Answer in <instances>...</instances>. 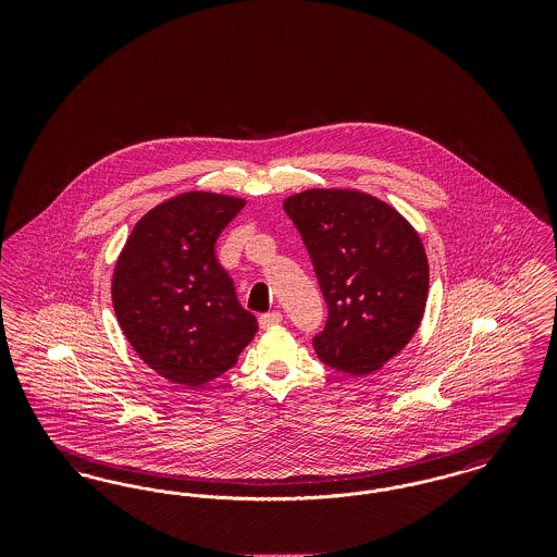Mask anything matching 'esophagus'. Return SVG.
<instances>
[{
	"label": "esophagus",
	"instance_id": "obj_1",
	"mask_svg": "<svg viewBox=\"0 0 557 557\" xmlns=\"http://www.w3.org/2000/svg\"><path fill=\"white\" fill-rule=\"evenodd\" d=\"M277 323H282V313H280V311H271V313H265V315L259 318V325H261L263 330L271 327V325H277Z\"/></svg>",
	"mask_w": 557,
	"mask_h": 557
}]
</instances>
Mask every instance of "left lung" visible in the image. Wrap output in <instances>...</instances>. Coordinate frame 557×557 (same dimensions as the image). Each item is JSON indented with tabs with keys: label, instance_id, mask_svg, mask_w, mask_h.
I'll return each mask as SVG.
<instances>
[{
	"label": "left lung",
	"instance_id": "obj_1",
	"mask_svg": "<svg viewBox=\"0 0 557 557\" xmlns=\"http://www.w3.org/2000/svg\"><path fill=\"white\" fill-rule=\"evenodd\" d=\"M327 305L319 359L368 375L398 355L424 318L428 259L411 223L357 189H307L284 200Z\"/></svg>",
	"mask_w": 557,
	"mask_h": 557
}]
</instances>
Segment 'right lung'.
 Returning a JSON list of instances; mask_svg holds the SVG:
<instances>
[{
  "instance_id": "add662e5",
  "label": "right lung",
  "mask_w": 557,
  "mask_h": 557,
  "mask_svg": "<svg viewBox=\"0 0 557 557\" xmlns=\"http://www.w3.org/2000/svg\"><path fill=\"white\" fill-rule=\"evenodd\" d=\"M244 205L225 194H180L135 223L116 259L119 325L141 361L173 384L196 388L219 377L259 330L214 257V242Z\"/></svg>"
}]
</instances>
